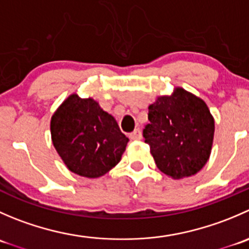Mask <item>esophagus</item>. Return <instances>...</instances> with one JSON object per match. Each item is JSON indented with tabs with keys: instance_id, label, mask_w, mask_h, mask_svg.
Here are the masks:
<instances>
[{
	"instance_id": "esophagus-1",
	"label": "esophagus",
	"mask_w": 249,
	"mask_h": 249,
	"mask_svg": "<svg viewBox=\"0 0 249 249\" xmlns=\"http://www.w3.org/2000/svg\"><path fill=\"white\" fill-rule=\"evenodd\" d=\"M130 139L134 140V141H139L142 139V134H141V131L139 129H136L135 131H132L131 134H130Z\"/></svg>"
}]
</instances>
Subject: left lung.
Listing matches in <instances>:
<instances>
[{
	"mask_svg": "<svg viewBox=\"0 0 249 249\" xmlns=\"http://www.w3.org/2000/svg\"><path fill=\"white\" fill-rule=\"evenodd\" d=\"M144 142L158 169L172 178L195 175L211 154L214 120L205 102L184 89L158 97L149 106Z\"/></svg>",
	"mask_w": 249,
	"mask_h": 249,
	"instance_id": "8db88e82",
	"label": "left lung"
}]
</instances>
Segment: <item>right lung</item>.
Masks as SVG:
<instances>
[{
    "instance_id": "obj_1",
    "label": "right lung",
    "mask_w": 249,
    "mask_h": 249,
    "mask_svg": "<svg viewBox=\"0 0 249 249\" xmlns=\"http://www.w3.org/2000/svg\"><path fill=\"white\" fill-rule=\"evenodd\" d=\"M52 140L66 166L88 178L104 176L120 161L129 139L92 99L71 95L54 113Z\"/></svg>"
}]
</instances>
